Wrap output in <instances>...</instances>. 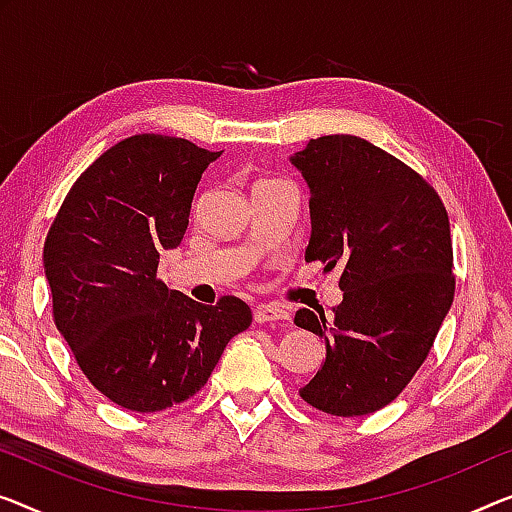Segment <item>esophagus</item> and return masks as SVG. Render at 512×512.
I'll return each instance as SVG.
<instances>
[{"instance_id":"obj_1","label":"esophagus","mask_w":512,"mask_h":512,"mask_svg":"<svg viewBox=\"0 0 512 512\" xmlns=\"http://www.w3.org/2000/svg\"><path fill=\"white\" fill-rule=\"evenodd\" d=\"M255 322L257 324H269V322H287L289 312L280 305H271V303H262L255 308Z\"/></svg>"}]
</instances>
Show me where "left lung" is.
Here are the masks:
<instances>
[{
  "instance_id": "8db88e82",
  "label": "left lung",
  "mask_w": 512,
  "mask_h": 512,
  "mask_svg": "<svg viewBox=\"0 0 512 512\" xmlns=\"http://www.w3.org/2000/svg\"><path fill=\"white\" fill-rule=\"evenodd\" d=\"M310 188L305 262L342 266V303L294 324L324 338L326 358L301 398L331 416L393 402L430 354L453 303L444 202L421 174L356 135H324L289 158Z\"/></svg>"
}]
</instances>
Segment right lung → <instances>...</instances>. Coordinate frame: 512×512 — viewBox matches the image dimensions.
<instances>
[{
  "label": "right lung",
  "mask_w": 512,
  "mask_h": 512,
  "mask_svg": "<svg viewBox=\"0 0 512 512\" xmlns=\"http://www.w3.org/2000/svg\"><path fill=\"white\" fill-rule=\"evenodd\" d=\"M218 156L183 137H126L80 174L50 225L52 317L91 386L124 409L149 414L188 400L253 322L236 296L202 305L156 276Z\"/></svg>",
  "instance_id": "add662e5"
}]
</instances>
